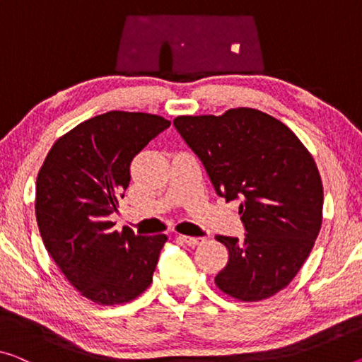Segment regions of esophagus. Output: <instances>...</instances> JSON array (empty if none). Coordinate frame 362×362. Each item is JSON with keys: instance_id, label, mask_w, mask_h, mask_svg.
<instances>
[{"instance_id": "34e87169", "label": "esophagus", "mask_w": 362, "mask_h": 362, "mask_svg": "<svg viewBox=\"0 0 362 362\" xmlns=\"http://www.w3.org/2000/svg\"><path fill=\"white\" fill-rule=\"evenodd\" d=\"M177 239H181V241H182V243H186L187 246L194 247V246H199V244L202 243L205 238H196V236H186V235H180V236H177Z\"/></svg>"}]
</instances>
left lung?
I'll list each match as a JSON object with an SVG mask.
<instances>
[{"instance_id": "obj_1", "label": "left lung", "mask_w": 362, "mask_h": 362, "mask_svg": "<svg viewBox=\"0 0 362 362\" xmlns=\"http://www.w3.org/2000/svg\"><path fill=\"white\" fill-rule=\"evenodd\" d=\"M173 124L215 192L241 200L246 235L215 236L230 255L216 286L239 301L274 296L296 276L322 226L324 187L313 155L290 127L254 108L177 116Z\"/></svg>"}]
</instances>
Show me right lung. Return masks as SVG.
Here are the masks:
<instances>
[{"instance_id":"1","label":"right lung","mask_w":362,"mask_h":362,"mask_svg":"<svg viewBox=\"0 0 362 362\" xmlns=\"http://www.w3.org/2000/svg\"><path fill=\"white\" fill-rule=\"evenodd\" d=\"M157 115L108 111L61 136L37 176L35 215L49 257L102 305L136 299L152 283L166 235L113 230L108 216L129 186L132 158L170 127Z\"/></svg>"}]
</instances>
